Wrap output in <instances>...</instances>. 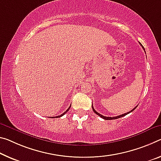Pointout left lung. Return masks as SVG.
<instances>
[{
  "instance_id": "1",
  "label": "left lung",
  "mask_w": 161,
  "mask_h": 161,
  "mask_svg": "<svg viewBox=\"0 0 161 161\" xmlns=\"http://www.w3.org/2000/svg\"><path fill=\"white\" fill-rule=\"evenodd\" d=\"M139 43H140V42H139ZM140 46H141V47H142V48H143L144 51H145V48H144V47H143V46H142L141 44H140ZM92 109H93V111H94V113L97 114V115H99V116L100 117H102V118H103V119H107V120H109V119H117V118H119V117H124V116H125L126 114H129V113H130L131 112L133 111L134 109L137 108V106H136V108H135L132 109L131 111L128 112V113H125V114H120V115H118V116H117V117H105V116H103V115H102V114H99V113H98L97 112V111L95 110V109H94V108H93V105L92 106Z\"/></svg>"
}]
</instances>
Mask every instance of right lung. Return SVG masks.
<instances>
[{
  "instance_id": "1",
  "label": "right lung",
  "mask_w": 161,
  "mask_h": 161,
  "mask_svg": "<svg viewBox=\"0 0 161 161\" xmlns=\"http://www.w3.org/2000/svg\"><path fill=\"white\" fill-rule=\"evenodd\" d=\"M70 108H71V106H69V108L67 109V110H66L65 112H64V113L63 114H61V115H58V116H57V117H62V116H63L64 115V114L65 113H67V112H68L69 111V109H70Z\"/></svg>"
}]
</instances>
